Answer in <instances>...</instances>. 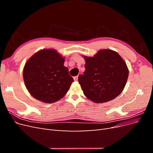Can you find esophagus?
<instances>
[{"mask_svg":"<svg viewBox=\"0 0 153 153\" xmlns=\"http://www.w3.org/2000/svg\"><path fill=\"white\" fill-rule=\"evenodd\" d=\"M78 76H74V77H73V78H74V80H75V81H77V80H78Z\"/></svg>","mask_w":153,"mask_h":153,"instance_id":"esophagus-1","label":"esophagus"}]
</instances>
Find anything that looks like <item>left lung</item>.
<instances>
[{
	"label": "left lung",
	"instance_id": "8db88e82",
	"mask_svg": "<svg viewBox=\"0 0 153 153\" xmlns=\"http://www.w3.org/2000/svg\"><path fill=\"white\" fill-rule=\"evenodd\" d=\"M85 71L78 76L84 95L95 103L116 98L123 91L128 69L122 57L111 50H101L94 57H84Z\"/></svg>",
	"mask_w": 153,
	"mask_h": 153
}]
</instances>
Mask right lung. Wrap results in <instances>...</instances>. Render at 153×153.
Wrapping results in <instances>:
<instances>
[{"mask_svg": "<svg viewBox=\"0 0 153 153\" xmlns=\"http://www.w3.org/2000/svg\"><path fill=\"white\" fill-rule=\"evenodd\" d=\"M64 63V59L53 49L41 50L27 61L23 76L34 98L51 103L67 93L74 80Z\"/></svg>", "mask_w": 153, "mask_h": 153, "instance_id": "obj_1", "label": "right lung"}]
</instances>
